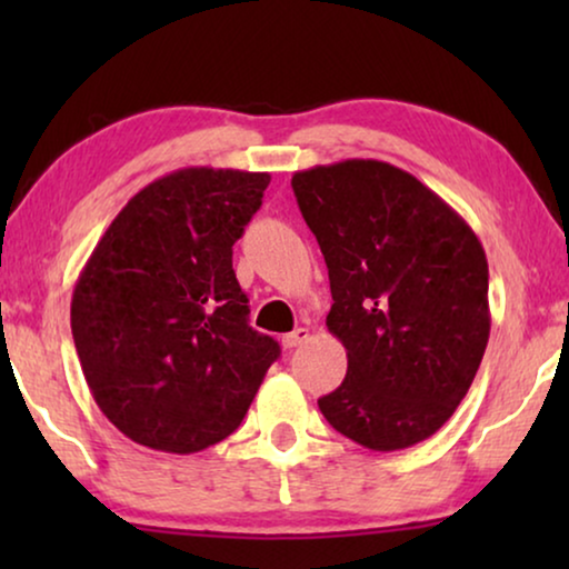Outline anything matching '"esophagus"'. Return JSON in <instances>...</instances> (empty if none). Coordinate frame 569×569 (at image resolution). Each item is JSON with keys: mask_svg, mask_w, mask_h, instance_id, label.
<instances>
[{"mask_svg": "<svg viewBox=\"0 0 569 569\" xmlns=\"http://www.w3.org/2000/svg\"><path fill=\"white\" fill-rule=\"evenodd\" d=\"M308 339H310V331H308V329H295V331H290V333H284V337H282V347H287V349L300 347V345H306Z\"/></svg>", "mask_w": 569, "mask_h": 569, "instance_id": "esophagus-1", "label": "esophagus"}]
</instances>
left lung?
Here are the masks:
<instances>
[{"mask_svg": "<svg viewBox=\"0 0 569 569\" xmlns=\"http://www.w3.org/2000/svg\"><path fill=\"white\" fill-rule=\"evenodd\" d=\"M292 189L329 267L326 326L347 349V376L318 409L370 450L417 446L453 417L485 357V248L453 207L391 162L298 170Z\"/></svg>", "mask_w": 569, "mask_h": 569, "instance_id": "8db88e82", "label": "left lung"}]
</instances>
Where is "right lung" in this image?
<instances>
[{
	"instance_id": "add662e5",
	"label": "right lung",
	"mask_w": 569,
	"mask_h": 569,
	"mask_svg": "<svg viewBox=\"0 0 569 569\" xmlns=\"http://www.w3.org/2000/svg\"><path fill=\"white\" fill-rule=\"evenodd\" d=\"M269 173L181 168L108 224L72 292V337L116 430L162 453H199L243 422L279 345L248 326L232 271Z\"/></svg>"
}]
</instances>
